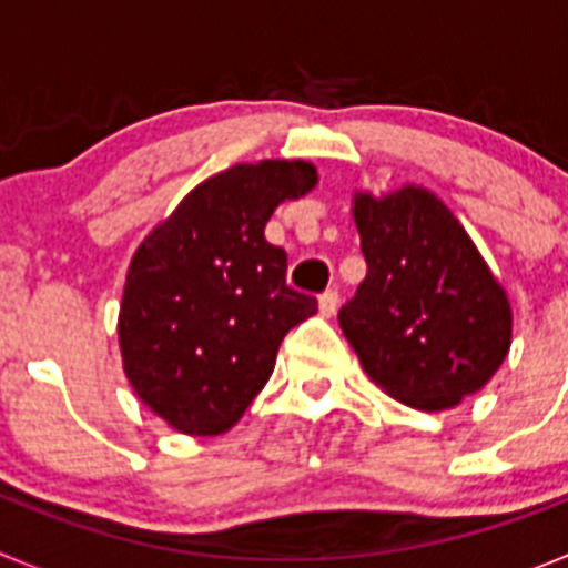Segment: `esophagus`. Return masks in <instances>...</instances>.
Wrapping results in <instances>:
<instances>
[{
  "mask_svg": "<svg viewBox=\"0 0 568 568\" xmlns=\"http://www.w3.org/2000/svg\"><path fill=\"white\" fill-rule=\"evenodd\" d=\"M318 310L324 318H329V315H335V310H338V293L335 290H327V293L318 295Z\"/></svg>",
  "mask_w": 568,
  "mask_h": 568,
  "instance_id": "1",
  "label": "esophagus"
}]
</instances>
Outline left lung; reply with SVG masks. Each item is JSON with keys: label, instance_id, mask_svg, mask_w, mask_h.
Instances as JSON below:
<instances>
[{"label": "left lung", "instance_id": "1", "mask_svg": "<svg viewBox=\"0 0 568 568\" xmlns=\"http://www.w3.org/2000/svg\"><path fill=\"white\" fill-rule=\"evenodd\" d=\"M366 278L338 324L364 373L400 404L444 413L498 373L511 307L475 241L433 190H355Z\"/></svg>", "mask_w": 568, "mask_h": 568}]
</instances>
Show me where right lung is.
<instances>
[{
    "label": "right lung",
    "mask_w": 568,
    "mask_h": 568,
    "mask_svg": "<svg viewBox=\"0 0 568 568\" xmlns=\"http://www.w3.org/2000/svg\"><path fill=\"white\" fill-rule=\"evenodd\" d=\"M318 184L310 162L233 164L190 190L135 247L119 307L133 393L182 435H222L273 375L284 335L315 315L287 287L270 215Z\"/></svg>",
    "instance_id": "obj_1"
}]
</instances>
